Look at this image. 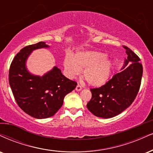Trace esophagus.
<instances>
[{"label": "esophagus", "instance_id": "34e87169", "mask_svg": "<svg viewBox=\"0 0 153 153\" xmlns=\"http://www.w3.org/2000/svg\"><path fill=\"white\" fill-rule=\"evenodd\" d=\"M75 90H76L77 91H80L82 90V87L80 85H78L76 86V88H75Z\"/></svg>", "mask_w": 153, "mask_h": 153}]
</instances>
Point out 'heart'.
<instances>
[{
	"mask_svg": "<svg viewBox=\"0 0 153 153\" xmlns=\"http://www.w3.org/2000/svg\"><path fill=\"white\" fill-rule=\"evenodd\" d=\"M106 58V54L97 51L79 52L73 59L66 57L64 66L71 78L79 75L81 70H84L86 81L91 85L98 87L109 80L113 70V62Z\"/></svg>",
	"mask_w": 153,
	"mask_h": 153,
	"instance_id": "b5f03b06",
	"label": "heart"
}]
</instances>
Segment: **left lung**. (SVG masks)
<instances>
[{
  "mask_svg": "<svg viewBox=\"0 0 153 153\" xmlns=\"http://www.w3.org/2000/svg\"><path fill=\"white\" fill-rule=\"evenodd\" d=\"M123 46L126 50L128 58L122 71L101 87L91 89L92 97L87 108L97 117L110 118L119 115L132 103L138 93L143 65L139 62V57L131 49Z\"/></svg>",
  "mask_w": 153,
  "mask_h": 153,
  "instance_id": "obj_1",
  "label": "left lung"
}]
</instances>
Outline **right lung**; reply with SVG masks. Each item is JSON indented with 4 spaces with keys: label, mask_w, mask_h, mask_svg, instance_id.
Returning a JSON list of instances; mask_svg holds the SVG:
<instances>
[{
    "label": "right lung",
    "mask_w": 153,
    "mask_h": 153,
    "mask_svg": "<svg viewBox=\"0 0 153 153\" xmlns=\"http://www.w3.org/2000/svg\"><path fill=\"white\" fill-rule=\"evenodd\" d=\"M48 47L44 42L25 46L15 56L9 69V84L18 105L38 119L54 115L62 105L65 95L77 85L76 82L64 76L57 67L42 77L27 72L25 61L31 52Z\"/></svg>",
    "instance_id": "1"
}]
</instances>
